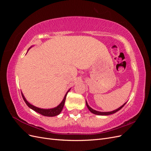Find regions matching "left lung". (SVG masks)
<instances>
[{
  "label": "left lung",
  "instance_id": "left-lung-1",
  "mask_svg": "<svg viewBox=\"0 0 151 151\" xmlns=\"http://www.w3.org/2000/svg\"><path fill=\"white\" fill-rule=\"evenodd\" d=\"M86 104L87 107H88V108L89 109V110L91 113H93V114H95V115H111V114L115 113L117 112L118 111H119L120 109H121L123 106H124V105L126 104V103H125L124 104H123L122 106H120L119 108H118V109H115V110H114V111H109V112H101V111H96V110H94V109H93V108H91L89 106L88 103H87L86 101Z\"/></svg>",
  "mask_w": 151,
  "mask_h": 151
}]
</instances>
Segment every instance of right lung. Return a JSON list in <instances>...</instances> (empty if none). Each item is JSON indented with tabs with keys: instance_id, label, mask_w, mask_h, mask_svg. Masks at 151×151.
<instances>
[{
	"instance_id": "obj_1",
	"label": "right lung",
	"mask_w": 151,
	"mask_h": 151,
	"mask_svg": "<svg viewBox=\"0 0 151 151\" xmlns=\"http://www.w3.org/2000/svg\"><path fill=\"white\" fill-rule=\"evenodd\" d=\"M70 90H68L67 93L65 94L64 98H63V101L61 102V103L58 105V106L54 108H52V109H42V108H37L35 106H33V105L29 103H28V101H26V99H25L24 95L22 94V93H21V94H22V98H23L24 101H25L26 104L28 105V106L29 108H30L31 109H33L34 111H35L36 112H37L40 114H41V115H42L43 116H57L58 115H59V114L60 113V112L62 111V109L63 108V106H64V104H65V99H66V96H67V94L68 93V91H69Z\"/></svg>"
}]
</instances>
